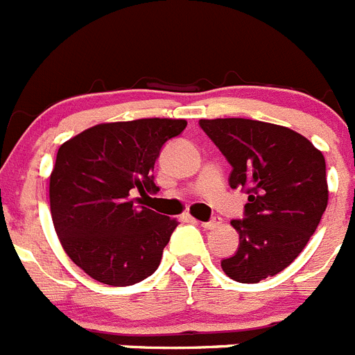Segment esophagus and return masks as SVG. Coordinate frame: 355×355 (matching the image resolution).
<instances>
[{
  "label": "esophagus",
  "mask_w": 355,
  "mask_h": 355,
  "mask_svg": "<svg viewBox=\"0 0 355 355\" xmlns=\"http://www.w3.org/2000/svg\"><path fill=\"white\" fill-rule=\"evenodd\" d=\"M197 224H200L205 229H215L216 225H220V218H218V216H213L211 220H208V222H197Z\"/></svg>",
  "instance_id": "34e87169"
}]
</instances>
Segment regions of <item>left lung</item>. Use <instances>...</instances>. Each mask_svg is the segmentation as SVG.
I'll list each match as a JSON object with an SVG mask.
<instances>
[{"label": "left lung", "mask_w": 355, "mask_h": 355, "mask_svg": "<svg viewBox=\"0 0 355 355\" xmlns=\"http://www.w3.org/2000/svg\"><path fill=\"white\" fill-rule=\"evenodd\" d=\"M229 165L231 188L249 196L243 218L231 222L240 245L222 259L238 283H259L302 252L327 208L324 155L290 128L252 119H200Z\"/></svg>", "instance_id": "obj_1"}]
</instances>
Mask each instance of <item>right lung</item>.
<instances>
[{"label": "right lung", "instance_id": "1", "mask_svg": "<svg viewBox=\"0 0 355 355\" xmlns=\"http://www.w3.org/2000/svg\"><path fill=\"white\" fill-rule=\"evenodd\" d=\"M183 119H139L85 130L62 144L49 178L56 234L85 274L110 286L153 275L178 227L140 202L155 196V163Z\"/></svg>", "mask_w": 355, "mask_h": 355}]
</instances>
